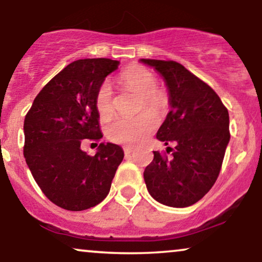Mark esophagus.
Instances as JSON below:
<instances>
[{"label":"esophagus","mask_w":262,"mask_h":262,"mask_svg":"<svg viewBox=\"0 0 262 262\" xmlns=\"http://www.w3.org/2000/svg\"><path fill=\"white\" fill-rule=\"evenodd\" d=\"M123 150H124V154L125 155H130L132 152L134 151V148H132V146H124V148H123Z\"/></svg>","instance_id":"esophagus-1"}]
</instances>
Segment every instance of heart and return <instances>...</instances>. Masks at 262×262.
Segmentation results:
<instances>
[{"instance_id":"b5f03b06","label":"heart","mask_w":262,"mask_h":262,"mask_svg":"<svg viewBox=\"0 0 262 262\" xmlns=\"http://www.w3.org/2000/svg\"><path fill=\"white\" fill-rule=\"evenodd\" d=\"M122 86L138 93L140 97L137 111H144L134 118H116L107 125L106 134L111 141L124 145H138L148 139L155 130L158 119L154 114L160 113L165 107V96L156 90L158 80L150 71L143 68H133L125 70L121 75ZM95 107L102 121H107L114 113V96L112 87L108 82L101 83L95 96Z\"/></svg>"}]
</instances>
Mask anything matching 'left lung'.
I'll list each match as a JSON object with an SVG mask.
<instances>
[{"label":"left lung","instance_id":"left-lung-1","mask_svg":"<svg viewBox=\"0 0 262 262\" xmlns=\"http://www.w3.org/2000/svg\"><path fill=\"white\" fill-rule=\"evenodd\" d=\"M164 77L171 111L156 138L167 148L169 159L154 151L144 171L146 188L165 206L194 204L212 188L221 172L230 139L229 113L212 87L172 60L141 59Z\"/></svg>","mask_w":262,"mask_h":262}]
</instances>
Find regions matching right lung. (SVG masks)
<instances>
[{"instance_id": "add662e5", "label": "right lung", "mask_w": 262, "mask_h": 262, "mask_svg": "<svg viewBox=\"0 0 262 262\" xmlns=\"http://www.w3.org/2000/svg\"><path fill=\"white\" fill-rule=\"evenodd\" d=\"M118 65L106 58L71 62L43 87L25 118L27 165L45 196L66 210L101 203L124 158L112 143H101L93 156L81 150L85 141L103 137L95 96Z\"/></svg>"}]
</instances>
